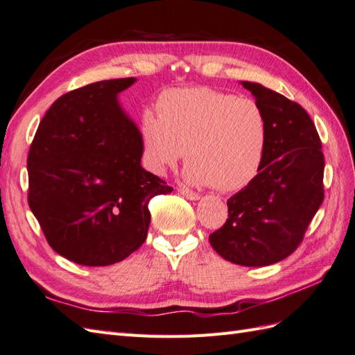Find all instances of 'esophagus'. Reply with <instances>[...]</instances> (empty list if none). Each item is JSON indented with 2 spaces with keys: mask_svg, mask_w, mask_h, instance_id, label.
<instances>
[{
  "mask_svg": "<svg viewBox=\"0 0 355 355\" xmlns=\"http://www.w3.org/2000/svg\"><path fill=\"white\" fill-rule=\"evenodd\" d=\"M178 192L183 195L184 198H187V199H190V201H198L199 198V193H196V192H193V190H189V189H186V187H180L178 189Z\"/></svg>",
  "mask_w": 355,
  "mask_h": 355,
  "instance_id": "esophagus-1",
  "label": "esophagus"
}]
</instances>
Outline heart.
Here are the masks:
<instances>
[{"mask_svg": "<svg viewBox=\"0 0 355 355\" xmlns=\"http://www.w3.org/2000/svg\"><path fill=\"white\" fill-rule=\"evenodd\" d=\"M141 133L145 165L154 174H165L186 151L187 183L223 192L257 178L268 142L266 115L255 100L207 87L163 93L157 120L145 116Z\"/></svg>", "mask_w": 355, "mask_h": 355, "instance_id": "b5f03b06", "label": "heart"}]
</instances>
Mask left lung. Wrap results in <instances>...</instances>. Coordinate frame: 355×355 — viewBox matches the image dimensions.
<instances>
[{"mask_svg":"<svg viewBox=\"0 0 355 355\" xmlns=\"http://www.w3.org/2000/svg\"><path fill=\"white\" fill-rule=\"evenodd\" d=\"M264 111L268 142L257 178L228 199V219L210 235L219 255L244 267L276 264L302 243L324 199V154L304 109L258 83H240Z\"/></svg>","mask_w":355,"mask_h":355,"instance_id":"left-lung-1","label":"left lung"}]
</instances>
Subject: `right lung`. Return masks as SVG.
<instances>
[{"instance_id":"1","label":"right lung","mask_w":355,"mask_h":355,"mask_svg":"<svg viewBox=\"0 0 355 355\" xmlns=\"http://www.w3.org/2000/svg\"><path fill=\"white\" fill-rule=\"evenodd\" d=\"M136 78L61 96L28 153V204L49 246L80 266L120 262L147 239L148 201L172 189L141 166L142 133L118 94Z\"/></svg>"}]
</instances>
